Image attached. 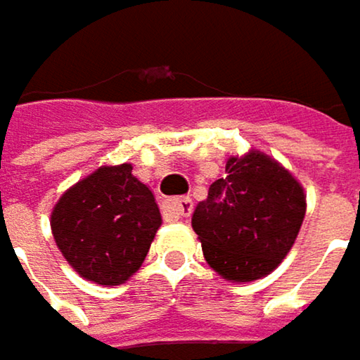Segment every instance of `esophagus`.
<instances>
[{
    "instance_id": "esophagus-1",
    "label": "esophagus",
    "mask_w": 360,
    "mask_h": 360,
    "mask_svg": "<svg viewBox=\"0 0 360 360\" xmlns=\"http://www.w3.org/2000/svg\"><path fill=\"white\" fill-rule=\"evenodd\" d=\"M193 210V202L189 198H173L167 202L165 206V212L175 217V219H183V217H189Z\"/></svg>"
}]
</instances>
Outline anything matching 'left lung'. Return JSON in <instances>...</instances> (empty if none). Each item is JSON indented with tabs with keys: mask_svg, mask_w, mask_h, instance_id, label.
<instances>
[{
	"mask_svg": "<svg viewBox=\"0 0 360 360\" xmlns=\"http://www.w3.org/2000/svg\"><path fill=\"white\" fill-rule=\"evenodd\" d=\"M225 173L195 206L191 227L210 269L227 281H254L292 250L307 193L283 165L258 150L229 156Z\"/></svg>",
	"mask_w": 360,
	"mask_h": 360,
	"instance_id": "left-lung-1",
	"label": "left lung"
}]
</instances>
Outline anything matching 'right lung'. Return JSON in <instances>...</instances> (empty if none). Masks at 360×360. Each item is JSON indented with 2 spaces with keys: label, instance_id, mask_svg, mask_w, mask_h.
Masks as SVG:
<instances>
[{
  "label": "right lung",
  "instance_id": "obj_1",
  "mask_svg": "<svg viewBox=\"0 0 360 360\" xmlns=\"http://www.w3.org/2000/svg\"><path fill=\"white\" fill-rule=\"evenodd\" d=\"M49 223L56 246L83 279L120 285L146 260L162 217L152 189L124 162L68 187Z\"/></svg>",
  "mask_w": 360,
  "mask_h": 360
}]
</instances>
